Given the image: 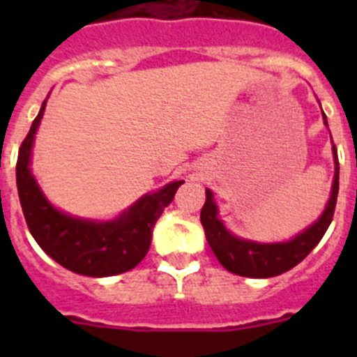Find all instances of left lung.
I'll return each instance as SVG.
<instances>
[{
  "label": "left lung",
  "instance_id": "left-lung-1",
  "mask_svg": "<svg viewBox=\"0 0 357 357\" xmlns=\"http://www.w3.org/2000/svg\"><path fill=\"white\" fill-rule=\"evenodd\" d=\"M324 114V112H321ZM324 121L327 125L326 114ZM334 153V181L331 189V198L327 202L326 211L321 213L313 225L302 230L301 234L284 243H257L250 239H243L230 234L223 222L218 218V206L214 204V195L211 189H206V204L202 207L200 222L206 230V238L209 247L213 248L216 259L225 270L241 277L252 279H268L288 272L293 266L305 259V255L317 247L329 229L336 207L340 189V162L336 146L333 144Z\"/></svg>",
  "mask_w": 357,
  "mask_h": 357
}]
</instances>
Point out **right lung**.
<instances>
[{"label": "right lung", "instance_id": "add662e5", "mask_svg": "<svg viewBox=\"0 0 357 357\" xmlns=\"http://www.w3.org/2000/svg\"><path fill=\"white\" fill-rule=\"evenodd\" d=\"M46 100L19 148L15 181L30 234L53 261L87 277H110L128 272L143 261L151 243V230L172 204L184 181L148 193L110 222H93L71 216L46 200L30 172L33 137L43 119Z\"/></svg>", "mask_w": 357, "mask_h": 357}]
</instances>
